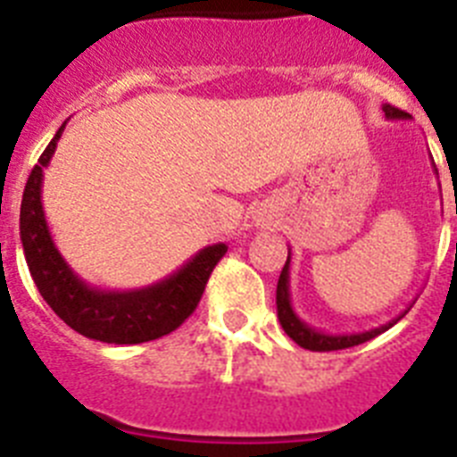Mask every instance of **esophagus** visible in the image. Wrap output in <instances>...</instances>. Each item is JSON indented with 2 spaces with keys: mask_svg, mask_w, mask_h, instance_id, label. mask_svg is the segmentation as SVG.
<instances>
[{
  "mask_svg": "<svg viewBox=\"0 0 457 457\" xmlns=\"http://www.w3.org/2000/svg\"><path fill=\"white\" fill-rule=\"evenodd\" d=\"M263 222H265V218H263Z\"/></svg>",
  "mask_w": 457,
  "mask_h": 457,
  "instance_id": "obj_1",
  "label": "esophagus"
}]
</instances>
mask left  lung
Listing matches in <instances>:
<instances>
[{"mask_svg": "<svg viewBox=\"0 0 457 457\" xmlns=\"http://www.w3.org/2000/svg\"><path fill=\"white\" fill-rule=\"evenodd\" d=\"M382 111L389 120H405V118H411L405 111L396 109V106H389V104H384ZM289 263H292V251H289L285 268H282V275H279L278 279V318L282 329H285L299 346L308 348V351H339V348H351L358 346V344H365V341L375 339L377 334L386 332L389 327L396 325L398 320L408 312H401L398 318H394L391 322H386V325H379L375 327V329H368V332L325 334L320 332V329H312L311 325H305L303 320H301L292 308V294H289Z\"/></svg>", "mask_w": 457, "mask_h": 457, "instance_id": "8db88e82", "label": "left lung"}]
</instances>
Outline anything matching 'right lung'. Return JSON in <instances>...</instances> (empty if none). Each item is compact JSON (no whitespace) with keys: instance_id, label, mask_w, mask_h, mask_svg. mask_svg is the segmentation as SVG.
I'll return each instance as SVG.
<instances>
[{"instance_id":"right-lung-1","label":"right lung","mask_w":457,"mask_h":457,"mask_svg":"<svg viewBox=\"0 0 457 457\" xmlns=\"http://www.w3.org/2000/svg\"><path fill=\"white\" fill-rule=\"evenodd\" d=\"M63 128L66 123L56 130L37 165L32 168L21 201V242L25 263L30 268L42 299L71 329L104 344H142L170 334L199 305L208 278L225 256L228 246H206L179 270L142 289L106 292L87 285L75 275L56 249L42 208V178L56 152Z\"/></svg>"}]
</instances>
